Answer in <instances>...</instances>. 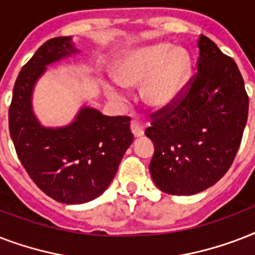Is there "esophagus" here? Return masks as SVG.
<instances>
[{
    "instance_id": "obj_1",
    "label": "esophagus",
    "mask_w": 255,
    "mask_h": 255,
    "mask_svg": "<svg viewBox=\"0 0 255 255\" xmlns=\"http://www.w3.org/2000/svg\"><path fill=\"white\" fill-rule=\"evenodd\" d=\"M131 131L135 135V137H140L144 135V127L143 124L137 122V120H132L131 122Z\"/></svg>"
}]
</instances>
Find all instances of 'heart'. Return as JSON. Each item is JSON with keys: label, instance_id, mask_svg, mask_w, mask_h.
<instances>
[{"label": "heart", "instance_id": "obj_1", "mask_svg": "<svg viewBox=\"0 0 255 255\" xmlns=\"http://www.w3.org/2000/svg\"><path fill=\"white\" fill-rule=\"evenodd\" d=\"M192 58L182 47L155 43L124 54L116 65L118 79L106 83L116 100L127 98V87L143 85L144 102L155 110L173 107L185 95L192 78Z\"/></svg>", "mask_w": 255, "mask_h": 255}]
</instances>
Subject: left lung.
I'll use <instances>...</instances> for the list:
<instances>
[{
    "mask_svg": "<svg viewBox=\"0 0 255 255\" xmlns=\"http://www.w3.org/2000/svg\"><path fill=\"white\" fill-rule=\"evenodd\" d=\"M197 74L173 107L155 112L145 135L155 144L149 163L160 190L192 196L229 170L245 129L249 98L236 62L202 35Z\"/></svg>",
    "mask_w": 255,
    "mask_h": 255,
    "instance_id": "obj_1",
    "label": "left lung"
}]
</instances>
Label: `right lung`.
<instances>
[{"label":"right lung","instance_id":"obj_1","mask_svg":"<svg viewBox=\"0 0 255 255\" xmlns=\"http://www.w3.org/2000/svg\"><path fill=\"white\" fill-rule=\"evenodd\" d=\"M78 53L71 37L45 42L18 74L9 108V131L18 159L42 192L62 204L99 197L133 141L128 116L82 107L63 127H43L34 115V86L47 66Z\"/></svg>","mask_w":255,"mask_h":255}]
</instances>
